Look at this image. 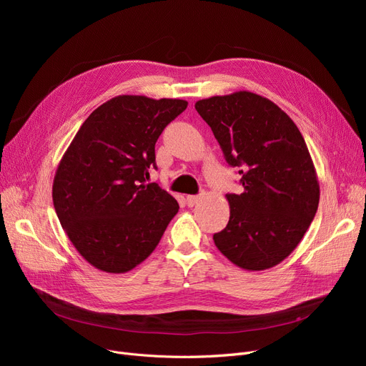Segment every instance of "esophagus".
Returning <instances> with one entry per match:
<instances>
[{"instance_id":"34e87169","label":"esophagus","mask_w":366,"mask_h":366,"mask_svg":"<svg viewBox=\"0 0 366 366\" xmlns=\"http://www.w3.org/2000/svg\"><path fill=\"white\" fill-rule=\"evenodd\" d=\"M199 202H200V196H187V204H188L189 207L196 206Z\"/></svg>"}]
</instances>
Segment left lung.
Instances as JSON below:
<instances>
[{
	"mask_svg": "<svg viewBox=\"0 0 366 366\" xmlns=\"http://www.w3.org/2000/svg\"><path fill=\"white\" fill-rule=\"evenodd\" d=\"M229 166L240 167L242 194H227L229 221L214 234L219 252L247 272L292 254L319 206L316 169L301 132L274 102L240 90L196 102Z\"/></svg>",
	"mask_w": 366,
	"mask_h": 366,
	"instance_id": "left-lung-1",
	"label": "left lung"
}]
</instances>
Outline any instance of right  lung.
<instances>
[{
	"instance_id": "right-lung-1",
	"label": "right lung",
	"mask_w": 366,
	"mask_h": 366,
	"mask_svg": "<svg viewBox=\"0 0 366 366\" xmlns=\"http://www.w3.org/2000/svg\"><path fill=\"white\" fill-rule=\"evenodd\" d=\"M184 99L120 94L96 108L56 169L53 204L80 255L120 274L147 259L179 204L147 184L163 129L187 108Z\"/></svg>"
}]
</instances>
